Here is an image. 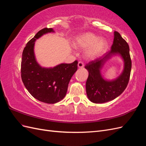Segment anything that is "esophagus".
<instances>
[{"label":"esophagus","mask_w":146,"mask_h":146,"mask_svg":"<svg viewBox=\"0 0 146 146\" xmlns=\"http://www.w3.org/2000/svg\"><path fill=\"white\" fill-rule=\"evenodd\" d=\"M78 67L79 68H82L84 67V64L83 62H82V61H79V62L78 63Z\"/></svg>","instance_id":"obj_1"}]
</instances>
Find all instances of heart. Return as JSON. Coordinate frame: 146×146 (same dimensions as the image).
Wrapping results in <instances>:
<instances>
[{
  "mask_svg": "<svg viewBox=\"0 0 146 146\" xmlns=\"http://www.w3.org/2000/svg\"><path fill=\"white\" fill-rule=\"evenodd\" d=\"M74 46L77 48H87L85 56L87 59L93 60L98 58L105 52L107 47V42L104 39L91 33H86L79 35L74 42Z\"/></svg>",
  "mask_w": 146,
  "mask_h": 146,
  "instance_id": "heart-1",
  "label": "heart"
}]
</instances>
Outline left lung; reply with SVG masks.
<instances>
[{
  "label": "left lung",
  "mask_w": 146,
  "mask_h": 146,
  "mask_svg": "<svg viewBox=\"0 0 146 146\" xmlns=\"http://www.w3.org/2000/svg\"><path fill=\"white\" fill-rule=\"evenodd\" d=\"M129 44L117 32H114L111 50L104 56L92 61L85 66L89 75L86 82L88 98L92 102L102 104L111 101L120 96L126 88L130 76L131 61ZM120 55L125 66L121 74L112 81L105 80L101 76V69L104 63L113 55Z\"/></svg>",
  "instance_id": "obj_1"
}]
</instances>
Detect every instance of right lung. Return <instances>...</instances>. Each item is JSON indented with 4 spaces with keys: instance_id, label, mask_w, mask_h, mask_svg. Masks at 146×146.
Masks as SVG:
<instances>
[{
    "instance_id": "obj_1",
    "label": "right lung",
    "mask_w": 146,
    "mask_h": 146,
    "mask_svg": "<svg viewBox=\"0 0 146 146\" xmlns=\"http://www.w3.org/2000/svg\"><path fill=\"white\" fill-rule=\"evenodd\" d=\"M50 32H54L53 29H43L27 43L22 55L21 78L33 98L44 103L55 104L65 97L70 78L77 70L78 61L49 68L41 67L38 63L34 54L35 42Z\"/></svg>"
}]
</instances>
